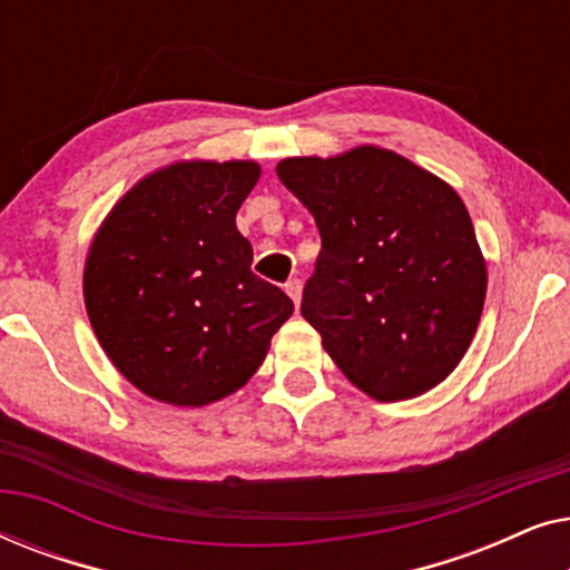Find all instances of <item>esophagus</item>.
<instances>
[{
	"mask_svg": "<svg viewBox=\"0 0 570 570\" xmlns=\"http://www.w3.org/2000/svg\"><path fill=\"white\" fill-rule=\"evenodd\" d=\"M285 293L291 295L295 306H298V303H301V293H303V283H301V279H291V283L285 285Z\"/></svg>",
	"mask_w": 570,
	"mask_h": 570,
	"instance_id": "34e87169",
	"label": "esophagus"
}]
</instances>
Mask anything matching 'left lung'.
<instances>
[{
    "mask_svg": "<svg viewBox=\"0 0 570 570\" xmlns=\"http://www.w3.org/2000/svg\"><path fill=\"white\" fill-rule=\"evenodd\" d=\"M277 176L322 236L301 314L337 368L376 402L439 386L470 347L488 291L462 197L376 145L285 158Z\"/></svg>",
    "mask_w": 570,
    "mask_h": 570,
    "instance_id": "1",
    "label": "left lung"
}]
</instances>
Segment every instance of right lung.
<instances>
[{"instance_id": "add662e5", "label": "right lung", "mask_w": 570, "mask_h": 570, "mask_svg": "<svg viewBox=\"0 0 570 570\" xmlns=\"http://www.w3.org/2000/svg\"><path fill=\"white\" fill-rule=\"evenodd\" d=\"M254 160H176L131 186L92 236L82 293L116 371L150 400L205 407L267 357L293 301L252 272L236 213Z\"/></svg>"}]
</instances>
